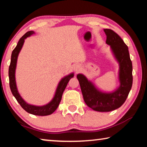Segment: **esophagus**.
<instances>
[{
  "instance_id": "esophagus-1",
  "label": "esophagus",
  "mask_w": 147,
  "mask_h": 147,
  "mask_svg": "<svg viewBox=\"0 0 147 147\" xmlns=\"http://www.w3.org/2000/svg\"><path fill=\"white\" fill-rule=\"evenodd\" d=\"M73 69H74V71H75L76 73H78L81 71V67H80V65H78V64L75 65L73 67Z\"/></svg>"
}]
</instances>
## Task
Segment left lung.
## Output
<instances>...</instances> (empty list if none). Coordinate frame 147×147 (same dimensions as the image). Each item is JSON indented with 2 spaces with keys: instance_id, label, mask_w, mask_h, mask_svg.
<instances>
[{
  "instance_id": "left-lung-1",
  "label": "left lung",
  "mask_w": 147,
  "mask_h": 147,
  "mask_svg": "<svg viewBox=\"0 0 147 147\" xmlns=\"http://www.w3.org/2000/svg\"><path fill=\"white\" fill-rule=\"evenodd\" d=\"M106 35V44L119 64V78L120 86L115 91L104 93L98 90L94 84L82 74L77 75L84 100L94 111L107 112L117 109L128 97L132 86V63L128 48L119 35L111 29H104Z\"/></svg>"
}]
</instances>
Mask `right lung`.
Segmentation results:
<instances>
[{
    "label": "right lung",
    "instance_id": "1",
    "mask_svg": "<svg viewBox=\"0 0 147 147\" xmlns=\"http://www.w3.org/2000/svg\"><path fill=\"white\" fill-rule=\"evenodd\" d=\"M33 34H34V31H29L28 32H26V33L19 39L16 47L13 49V51H12L11 56V62L9 67L8 71L9 87H10L11 91L12 94H13V95L15 96V98H16L17 101L18 102L20 105H21V106L24 109V110L29 113L32 114V115L45 116L51 115V114L53 113L57 109V108H58L59 102H60V101L61 100L62 94H63L65 89L69 81L70 80V79L74 76V74L71 73L67 76H65L64 78L61 80L60 82H59L58 84V87H57L56 93L55 94H54V96L53 98V100L50 102L49 103L46 104V105L42 106H37L34 105H31V104L26 103V102L22 98L21 95H20L19 93L18 90H17L15 73H16L17 58H18L19 54L20 53V51H21L22 47H23L24 39L26 38H28V37L30 36L31 35Z\"/></svg>",
    "mask_w": 147,
    "mask_h": 147
}]
</instances>
